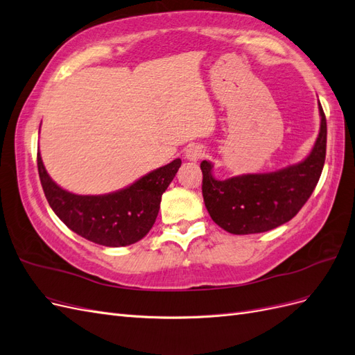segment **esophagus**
<instances>
[{"label": "esophagus", "instance_id": "esophagus-1", "mask_svg": "<svg viewBox=\"0 0 355 355\" xmlns=\"http://www.w3.org/2000/svg\"><path fill=\"white\" fill-rule=\"evenodd\" d=\"M202 155H204V151H202V148L198 145H191L185 153V158L188 161H198L200 158H202Z\"/></svg>", "mask_w": 355, "mask_h": 355}]
</instances>
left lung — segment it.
Masks as SVG:
<instances>
[{
    "instance_id": "left-lung-1",
    "label": "left lung",
    "mask_w": 355,
    "mask_h": 355,
    "mask_svg": "<svg viewBox=\"0 0 355 355\" xmlns=\"http://www.w3.org/2000/svg\"><path fill=\"white\" fill-rule=\"evenodd\" d=\"M320 133L309 155L297 164L271 171L214 179L213 164L201 161L202 197L214 223L235 235L274 230L295 218L313 194L323 171L327 123L321 105Z\"/></svg>"
}]
</instances>
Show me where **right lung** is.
I'll return each mask as SVG.
<instances>
[{"label": "right lung", "instance_id": "right-lung-1", "mask_svg": "<svg viewBox=\"0 0 355 355\" xmlns=\"http://www.w3.org/2000/svg\"><path fill=\"white\" fill-rule=\"evenodd\" d=\"M38 175L50 207L75 234L106 247L137 243L153 228L161 196L182 164L176 158L145 175L130 187L105 196H77L53 182L37 154Z\"/></svg>", "mask_w": 355, "mask_h": 355}]
</instances>
